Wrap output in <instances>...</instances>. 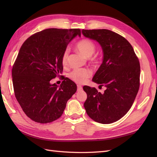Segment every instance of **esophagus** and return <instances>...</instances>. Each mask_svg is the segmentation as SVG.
<instances>
[{"mask_svg": "<svg viewBox=\"0 0 157 157\" xmlns=\"http://www.w3.org/2000/svg\"><path fill=\"white\" fill-rule=\"evenodd\" d=\"M77 86H78V91H81L82 90V86H81V85H78Z\"/></svg>", "mask_w": 157, "mask_h": 157, "instance_id": "esophagus-1", "label": "esophagus"}]
</instances>
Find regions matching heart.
Returning a JSON list of instances; mask_svg holds the SVG:
<instances>
[{
  "mask_svg": "<svg viewBox=\"0 0 157 157\" xmlns=\"http://www.w3.org/2000/svg\"><path fill=\"white\" fill-rule=\"evenodd\" d=\"M75 47L79 52H80L86 57H90L96 51V46L94 43L87 39L82 40L78 42L77 43ZM69 52V49H66L63 53L61 62L63 65L67 64ZM90 75V70L86 68H81L73 69L71 72H70L69 77L74 82L79 83V84H82V83L85 82Z\"/></svg>",
  "mask_w": 157,
  "mask_h": 157,
  "instance_id": "heart-1",
  "label": "heart"
}]
</instances>
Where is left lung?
Segmentation results:
<instances>
[{
	"label": "left lung",
	"mask_w": 157,
	"mask_h": 157,
	"mask_svg": "<svg viewBox=\"0 0 157 157\" xmlns=\"http://www.w3.org/2000/svg\"><path fill=\"white\" fill-rule=\"evenodd\" d=\"M86 38L101 45L102 63L92 81L106 88L83 87L87 94L84 106L94 121L109 124L122 118L131 108L140 87V66L134 48L123 36L106 29H82Z\"/></svg>",
	"instance_id": "obj_1"
}]
</instances>
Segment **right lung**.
I'll return each instance as SVG.
<instances>
[{
  "instance_id": "obj_1",
  "label": "right lung",
  "mask_w": 157,
  "mask_h": 157,
  "mask_svg": "<svg viewBox=\"0 0 157 157\" xmlns=\"http://www.w3.org/2000/svg\"><path fill=\"white\" fill-rule=\"evenodd\" d=\"M79 29H46L28 38L22 44L12 69L15 97L23 112L33 121L47 123L62 115L77 86L63 78L60 86L51 80L59 76L61 57Z\"/></svg>"
}]
</instances>
